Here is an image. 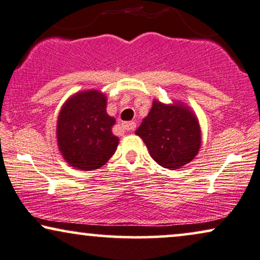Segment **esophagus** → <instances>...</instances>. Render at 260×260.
Wrapping results in <instances>:
<instances>
[{
  "mask_svg": "<svg viewBox=\"0 0 260 260\" xmlns=\"http://www.w3.org/2000/svg\"><path fill=\"white\" fill-rule=\"evenodd\" d=\"M123 129L127 131V132H131V131H134V128H136V122H124L122 124Z\"/></svg>",
  "mask_w": 260,
  "mask_h": 260,
  "instance_id": "obj_1",
  "label": "esophagus"
}]
</instances>
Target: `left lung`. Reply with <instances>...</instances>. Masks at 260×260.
<instances>
[{
    "label": "left lung",
    "mask_w": 260,
    "mask_h": 260,
    "mask_svg": "<svg viewBox=\"0 0 260 260\" xmlns=\"http://www.w3.org/2000/svg\"><path fill=\"white\" fill-rule=\"evenodd\" d=\"M136 134L144 140L152 159L172 170L189 163L202 144L196 115L182 104L166 106L158 101L153 102Z\"/></svg>",
    "instance_id": "1"
}]
</instances>
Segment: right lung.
I'll return each mask as SVG.
<instances>
[{
	"instance_id": "right-lung-1",
	"label": "right lung",
	"mask_w": 260,
	"mask_h": 260,
	"mask_svg": "<svg viewBox=\"0 0 260 260\" xmlns=\"http://www.w3.org/2000/svg\"><path fill=\"white\" fill-rule=\"evenodd\" d=\"M106 109L107 98L98 91L74 94L61 109L56 129L58 147L74 168H101L116 151L119 138L111 132L115 119Z\"/></svg>"
}]
</instances>
